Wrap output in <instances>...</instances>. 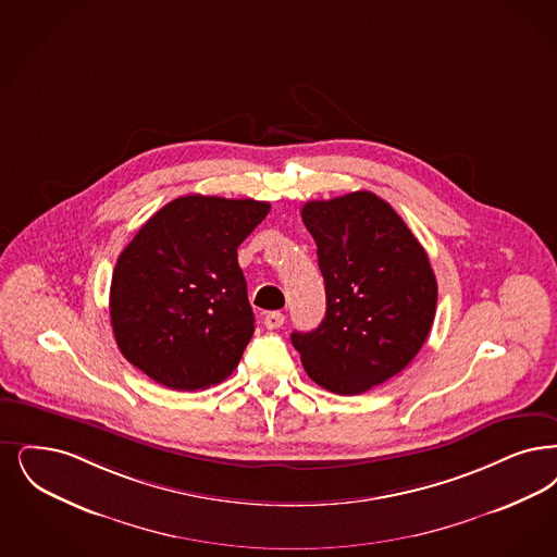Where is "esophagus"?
Segmentation results:
<instances>
[{"mask_svg":"<svg viewBox=\"0 0 557 557\" xmlns=\"http://www.w3.org/2000/svg\"><path fill=\"white\" fill-rule=\"evenodd\" d=\"M284 321H286V317H284V312L280 311L268 312L263 319L268 330H280L284 325Z\"/></svg>","mask_w":557,"mask_h":557,"instance_id":"obj_1","label":"esophagus"}]
</instances>
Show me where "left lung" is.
<instances>
[{"label": "left lung", "instance_id": "obj_1", "mask_svg": "<svg viewBox=\"0 0 557 557\" xmlns=\"http://www.w3.org/2000/svg\"><path fill=\"white\" fill-rule=\"evenodd\" d=\"M302 222L317 243L327 311L292 334L309 377L357 396L419 355L437 307V282L421 243L389 202L369 190L309 200Z\"/></svg>", "mask_w": 557, "mask_h": 557}]
</instances>
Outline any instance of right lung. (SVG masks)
<instances>
[{"label": "right lung", "instance_id": "obj_1", "mask_svg": "<svg viewBox=\"0 0 557 557\" xmlns=\"http://www.w3.org/2000/svg\"><path fill=\"white\" fill-rule=\"evenodd\" d=\"M265 200L180 197L145 223L113 269L110 314L124 358L180 392L227 377L255 332L238 246Z\"/></svg>", "mask_w": 557, "mask_h": 557}]
</instances>
